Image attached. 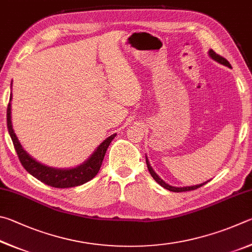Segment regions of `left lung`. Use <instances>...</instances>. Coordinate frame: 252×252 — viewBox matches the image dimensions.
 <instances>
[{
	"label": "left lung",
	"mask_w": 252,
	"mask_h": 252,
	"mask_svg": "<svg viewBox=\"0 0 252 252\" xmlns=\"http://www.w3.org/2000/svg\"><path fill=\"white\" fill-rule=\"evenodd\" d=\"M209 56H210L211 59H213L214 61L218 62V63L222 64V65H224V66H228L229 68H231L230 63H229V62H228L226 59H224V57L218 55L217 53H215L213 50L209 51ZM146 164H147V168H148V170H149V173H151L152 177H153L154 179H155V182L159 184L161 187H164L165 189H168V190H170V191H174V192H182V191L195 190V189L199 188V187H201V186H204V185H206L207 183H208V182H206V183H202V184H200V185H196V186H190V187H174V186H170V185L166 184V183L164 182V180H162V179L159 177V176H158V175L155 173V171H154V169L152 168L151 164H149V160L147 159V157H146Z\"/></svg>",
	"instance_id": "obj_1"
}]
</instances>
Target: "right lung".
<instances>
[{
    "label": "right lung",
    "mask_w": 252,
    "mask_h": 252,
    "mask_svg": "<svg viewBox=\"0 0 252 252\" xmlns=\"http://www.w3.org/2000/svg\"><path fill=\"white\" fill-rule=\"evenodd\" d=\"M12 99V93L10 96V101ZM6 121H7V129L10 134L13 145L16 151L17 156L21 161L22 166L24 167L29 174H31L39 182L48 185L51 187L55 188H69L76 187L79 185H83L87 182H90L98 173L103 162L104 156L106 151L112 143V140L115 138L116 134L110 135L109 137L106 138L101 143L96 151L92 154V156L88 158L86 161H84L82 165H79L75 168L68 169H59L53 168V167H47L41 162L33 159L28 153H26L22 145L17 139L16 135L13 130L12 122H11V103H8L7 110H6Z\"/></svg>",
    "instance_id": "add662e5"
}]
</instances>
